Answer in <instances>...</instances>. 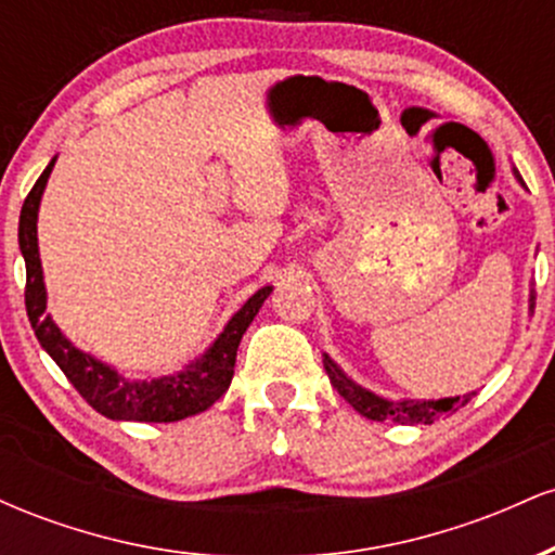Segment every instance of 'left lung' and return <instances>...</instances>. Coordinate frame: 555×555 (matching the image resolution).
<instances>
[{
    "label": "left lung",
    "instance_id": "1",
    "mask_svg": "<svg viewBox=\"0 0 555 555\" xmlns=\"http://www.w3.org/2000/svg\"><path fill=\"white\" fill-rule=\"evenodd\" d=\"M514 177L521 182L517 169H514ZM532 313H534V289H530V315ZM323 367H326L331 386L341 393L344 401H349L362 417L375 420V423L391 420V423H399V425H430L436 423V420L456 412L460 406H464L475 397L473 391V393H464V397H446V399H386V397H378V393L367 391V388H362L360 384H354V380L349 378V375L328 358V354H323Z\"/></svg>",
    "mask_w": 555,
    "mask_h": 555
}]
</instances>
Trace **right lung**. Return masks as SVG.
<instances>
[{
    "label": "right lung",
    "instance_id": "obj_1",
    "mask_svg": "<svg viewBox=\"0 0 555 555\" xmlns=\"http://www.w3.org/2000/svg\"><path fill=\"white\" fill-rule=\"evenodd\" d=\"M56 156L38 177L34 190L23 203L21 227H17V242L25 258V310L34 326L38 341L47 349L67 380L78 388V393L95 412L109 420H132V423H177V420L193 417L206 412L214 401L227 393L234 375V360H237V347L247 326L258 310L263 308L266 297L271 295L273 286H263L256 295L229 318V323L216 336L211 347L195 358L182 371L162 375V378L132 380L122 373L114 371L104 360L82 352L75 347L47 313V284H43L41 256H38V206L47 190L49 175H52Z\"/></svg>",
    "mask_w": 555,
    "mask_h": 555
}]
</instances>
